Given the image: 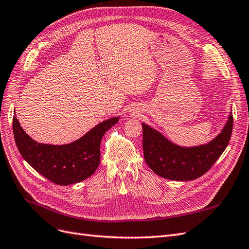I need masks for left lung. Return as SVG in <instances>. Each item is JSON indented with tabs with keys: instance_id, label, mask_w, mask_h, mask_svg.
Segmentation results:
<instances>
[{
	"instance_id": "obj_1",
	"label": "left lung",
	"mask_w": 249,
	"mask_h": 249,
	"mask_svg": "<svg viewBox=\"0 0 249 249\" xmlns=\"http://www.w3.org/2000/svg\"><path fill=\"white\" fill-rule=\"evenodd\" d=\"M232 113L218 136L207 144L183 147L175 144L157 130L142 124L143 153L155 173L172 180H191L213 166L227 148L232 131Z\"/></svg>"
}]
</instances>
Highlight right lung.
Instances as JSON below:
<instances>
[{"label": "right lung", "instance_id": "obj_1", "mask_svg": "<svg viewBox=\"0 0 249 249\" xmlns=\"http://www.w3.org/2000/svg\"><path fill=\"white\" fill-rule=\"evenodd\" d=\"M118 119L113 117L104 120L80 139L64 145L36 142L22 130L17 116H13L12 126L14 140L22 158L51 182L67 186L93 175L101 161L102 138Z\"/></svg>", "mask_w": 249, "mask_h": 249}]
</instances>
